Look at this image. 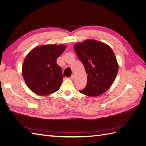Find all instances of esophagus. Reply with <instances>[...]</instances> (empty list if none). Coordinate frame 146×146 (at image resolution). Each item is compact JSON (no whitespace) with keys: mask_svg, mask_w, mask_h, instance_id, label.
I'll return each instance as SVG.
<instances>
[{"mask_svg":"<svg viewBox=\"0 0 146 146\" xmlns=\"http://www.w3.org/2000/svg\"><path fill=\"white\" fill-rule=\"evenodd\" d=\"M70 78L71 79V80H74V79L75 78V75H74V74H73V75H72L71 77H70Z\"/></svg>","mask_w":146,"mask_h":146,"instance_id":"esophagus-1","label":"esophagus"}]
</instances>
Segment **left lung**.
Wrapping results in <instances>:
<instances>
[{
    "label": "left lung",
    "mask_w": 146,
    "mask_h": 146,
    "mask_svg": "<svg viewBox=\"0 0 146 146\" xmlns=\"http://www.w3.org/2000/svg\"><path fill=\"white\" fill-rule=\"evenodd\" d=\"M74 48L87 74L86 86L80 92L90 97L104 94L112 85L119 69L111 48L104 42L91 39L76 44Z\"/></svg>",
    "instance_id": "left-lung-1"
}]
</instances>
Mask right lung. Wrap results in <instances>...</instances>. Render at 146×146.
<instances>
[{
	"instance_id": "add662e5",
	"label": "right lung",
	"mask_w": 146,
	"mask_h": 146,
	"mask_svg": "<svg viewBox=\"0 0 146 146\" xmlns=\"http://www.w3.org/2000/svg\"><path fill=\"white\" fill-rule=\"evenodd\" d=\"M64 44L39 46L24 61L22 72L26 85L34 93L47 96L58 91L64 76L56 59L66 49Z\"/></svg>"
}]
</instances>
